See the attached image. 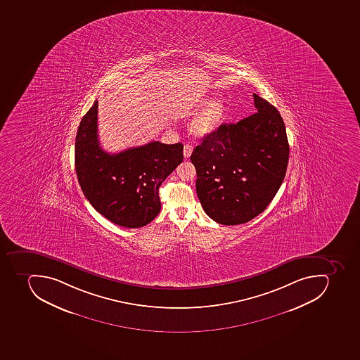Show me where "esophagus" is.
<instances>
[{
    "label": "esophagus",
    "instance_id": "34e87169",
    "mask_svg": "<svg viewBox=\"0 0 360 360\" xmlns=\"http://www.w3.org/2000/svg\"><path fill=\"white\" fill-rule=\"evenodd\" d=\"M184 157L185 158H190L191 155H192L193 153V147L192 146H190V144H185L184 146Z\"/></svg>",
    "mask_w": 360,
    "mask_h": 360
}]
</instances>
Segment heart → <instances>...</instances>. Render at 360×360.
<instances>
[{
  "label": "heart",
  "instance_id": "obj_1",
  "mask_svg": "<svg viewBox=\"0 0 360 360\" xmlns=\"http://www.w3.org/2000/svg\"><path fill=\"white\" fill-rule=\"evenodd\" d=\"M209 101L207 98H196L185 103L181 107L183 115H192L201 110ZM227 107L222 99L211 101L195 116L191 123V132L196 136H207L217 132L226 118Z\"/></svg>",
  "mask_w": 360,
  "mask_h": 360
}]
</instances>
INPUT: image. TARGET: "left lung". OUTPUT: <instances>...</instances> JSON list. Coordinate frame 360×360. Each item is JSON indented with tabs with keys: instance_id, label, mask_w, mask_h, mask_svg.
<instances>
[{
	"instance_id": "1",
	"label": "left lung",
	"mask_w": 360,
	"mask_h": 360,
	"mask_svg": "<svg viewBox=\"0 0 360 360\" xmlns=\"http://www.w3.org/2000/svg\"><path fill=\"white\" fill-rule=\"evenodd\" d=\"M253 97L255 114L222 124L191 155L202 207L226 226L245 224L266 209L285 179L289 160L280 112L256 94Z\"/></svg>"
}]
</instances>
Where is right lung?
Returning <instances> with one entry per match:
<instances>
[{
  "mask_svg": "<svg viewBox=\"0 0 360 360\" xmlns=\"http://www.w3.org/2000/svg\"><path fill=\"white\" fill-rule=\"evenodd\" d=\"M98 101L75 136V172L90 205L112 224L140 228L158 216L159 187L183 161V144L149 142L118 153L98 140Z\"/></svg>",
  "mask_w": 360,
  "mask_h": 360,
  "instance_id": "right-lung-1",
  "label": "right lung"
}]
</instances>
